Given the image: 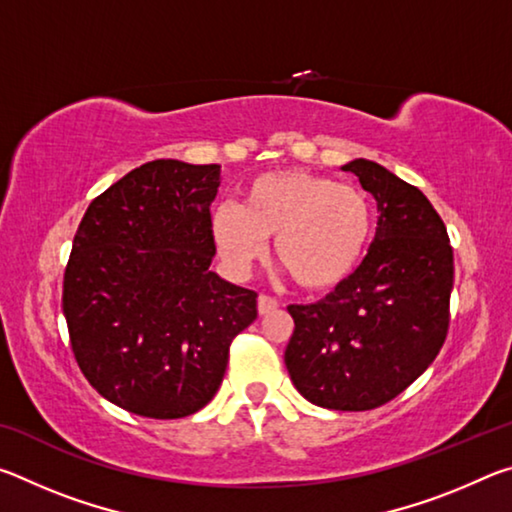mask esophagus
<instances>
[{"mask_svg": "<svg viewBox=\"0 0 512 512\" xmlns=\"http://www.w3.org/2000/svg\"><path fill=\"white\" fill-rule=\"evenodd\" d=\"M277 307H280V302H277L275 298H271V296H259L257 298V309H259V316H266V314H271V311H275Z\"/></svg>", "mask_w": 512, "mask_h": 512, "instance_id": "obj_1", "label": "esophagus"}]
</instances>
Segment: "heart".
I'll return each instance as SVG.
<instances>
[{"label": "heart", "mask_w": 512, "mask_h": 512, "mask_svg": "<svg viewBox=\"0 0 512 512\" xmlns=\"http://www.w3.org/2000/svg\"><path fill=\"white\" fill-rule=\"evenodd\" d=\"M375 212L357 187L300 169L250 180L241 207L221 205L212 237L237 273L248 271L275 237V259L305 291H329L357 271L372 241Z\"/></svg>", "instance_id": "b5f03b06"}]
</instances>
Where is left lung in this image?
I'll return each instance as SVG.
<instances>
[{"label": "left lung", "mask_w": 512, "mask_h": 512, "mask_svg": "<svg viewBox=\"0 0 512 512\" xmlns=\"http://www.w3.org/2000/svg\"><path fill=\"white\" fill-rule=\"evenodd\" d=\"M377 201V232L348 280L314 305H289L284 363L311 404L370 411L409 388L449 327L454 250L418 187L370 160L343 164Z\"/></svg>", "instance_id": "left-lung-1"}]
</instances>
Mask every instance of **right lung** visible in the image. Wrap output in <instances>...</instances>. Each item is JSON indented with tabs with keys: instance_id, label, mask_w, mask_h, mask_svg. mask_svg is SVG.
<instances>
[{
	"instance_id": "1",
	"label": "right lung",
	"mask_w": 512,
	"mask_h": 512,
	"mask_svg": "<svg viewBox=\"0 0 512 512\" xmlns=\"http://www.w3.org/2000/svg\"><path fill=\"white\" fill-rule=\"evenodd\" d=\"M219 164L153 160L94 198L63 280L85 379L128 413L176 420L219 391L257 293L210 271Z\"/></svg>"
}]
</instances>
